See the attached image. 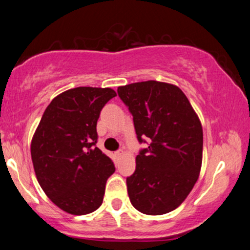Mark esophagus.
<instances>
[{"label":"esophagus","instance_id":"esophagus-1","mask_svg":"<svg viewBox=\"0 0 250 250\" xmlns=\"http://www.w3.org/2000/svg\"><path fill=\"white\" fill-rule=\"evenodd\" d=\"M123 154H125V151H123L122 149H120V150H117V151H116V155H117V156H119V157L123 156Z\"/></svg>","mask_w":250,"mask_h":250}]
</instances>
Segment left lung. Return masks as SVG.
I'll return each instance as SVG.
<instances>
[{
  "label": "left lung",
  "mask_w": 250,
  "mask_h": 250,
  "mask_svg": "<svg viewBox=\"0 0 250 250\" xmlns=\"http://www.w3.org/2000/svg\"><path fill=\"white\" fill-rule=\"evenodd\" d=\"M117 94L133 115L139 142L148 143L127 177L131 205L147 215L169 213L199 179L203 148L199 117L183 91L169 83H131L117 88Z\"/></svg>",
  "instance_id": "1"
}]
</instances>
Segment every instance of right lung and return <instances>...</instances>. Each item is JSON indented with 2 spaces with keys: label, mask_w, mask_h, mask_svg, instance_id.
I'll use <instances>...</instances> for the list:
<instances>
[{
  "label": "right lung",
  "mask_w": 250,
  "mask_h": 250,
  "mask_svg": "<svg viewBox=\"0 0 250 250\" xmlns=\"http://www.w3.org/2000/svg\"><path fill=\"white\" fill-rule=\"evenodd\" d=\"M115 96L110 88L69 89L50 102L34 134L30 151L37 181L67 213L85 215L102 205L115 166L96 147V125Z\"/></svg>",
  "instance_id": "1"
}]
</instances>
